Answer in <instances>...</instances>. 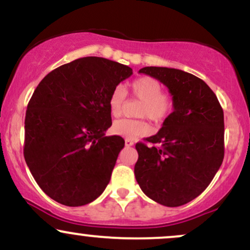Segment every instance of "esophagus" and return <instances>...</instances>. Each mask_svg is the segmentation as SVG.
I'll use <instances>...</instances> for the list:
<instances>
[{"label":"esophagus","mask_w":250,"mask_h":250,"mask_svg":"<svg viewBox=\"0 0 250 250\" xmlns=\"http://www.w3.org/2000/svg\"><path fill=\"white\" fill-rule=\"evenodd\" d=\"M125 146H127V147H131V146H134V141L130 139H125Z\"/></svg>","instance_id":"obj_1"}]
</instances>
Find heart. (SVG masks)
Returning <instances> with one entry per match:
<instances>
[{"label":"heart","mask_w":250,"mask_h":250,"mask_svg":"<svg viewBox=\"0 0 250 250\" xmlns=\"http://www.w3.org/2000/svg\"><path fill=\"white\" fill-rule=\"evenodd\" d=\"M130 89L131 94L142 101L139 109V116L148 117L155 123H161L170 115L174 100L170 94L163 93L162 84L159 80L150 76L139 77L131 83ZM125 95L127 94L122 85H117L111 90L108 99V107L113 116L121 115ZM111 131L119 136L135 139L147 134L149 125L145 120L121 119L113 123Z\"/></svg>","instance_id":"1"}]
</instances>
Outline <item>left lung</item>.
<instances>
[{
    "label": "left lung",
    "instance_id": "left-lung-1",
    "mask_svg": "<svg viewBox=\"0 0 250 250\" xmlns=\"http://www.w3.org/2000/svg\"><path fill=\"white\" fill-rule=\"evenodd\" d=\"M139 73L169 89L174 110L162 128L136 143L134 173L142 191L160 205L179 207L208 187L225 156L223 110L214 91L193 74L166 67H145Z\"/></svg>",
    "mask_w": 250,
    "mask_h": 250
}]
</instances>
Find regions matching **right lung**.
Returning a JSON list of instances; mask_svg holds the SVG:
<instances>
[{
	"label": "right lung",
	"mask_w": 250,
	"mask_h": 250,
	"mask_svg": "<svg viewBox=\"0 0 250 250\" xmlns=\"http://www.w3.org/2000/svg\"><path fill=\"white\" fill-rule=\"evenodd\" d=\"M133 69L88 56L50 71L37 85L24 120V160L40 188L61 205L93 202L110 181L121 136L111 125L108 99Z\"/></svg>",
	"instance_id": "1"
}]
</instances>
